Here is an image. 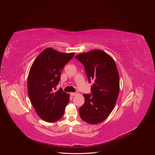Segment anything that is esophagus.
Returning <instances> with one entry per match:
<instances>
[{"instance_id": "34e87169", "label": "esophagus", "mask_w": 155, "mask_h": 155, "mask_svg": "<svg viewBox=\"0 0 155 155\" xmlns=\"http://www.w3.org/2000/svg\"><path fill=\"white\" fill-rule=\"evenodd\" d=\"M70 96H75V95H76L77 93H76V92H70Z\"/></svg>"}]
</instances>
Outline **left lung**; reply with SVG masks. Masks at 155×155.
Here are the masks:
<instances>
[{
  "instance_id": "1",
  "label": "left lung",
  "mask_w": 155,
  "mask_h": 155,
  "mask_svg": "<svg viewBox=\"0 0 155 155\" xmlns=\"http://www.w3.org/2000/svg\"><path fill=\"white\" fill-rule=\"evenodd\" d=\"M83 63L91 83L92 94H84L85 103L79 115L85 122L97 124L104 121L113 110L120 91V78L114 60L100 50L76 55Z\"/></svg>"
}]
</instances>
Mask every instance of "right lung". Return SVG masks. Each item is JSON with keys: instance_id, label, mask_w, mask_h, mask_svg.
I'll return each mask as SVG.
<instances>
[{"instance_id": "obj_1", "label": "right lung", "mask_w": 155, "mask_h": 155, "mask_svg": "<svg viewBox=\"0 0 155 155\" xmlns=\"http://www.w3.org/2000/svg\"><path fill=\"white\" fill-rule=\"evenodd\" d=\"M75 53H62L51 48L37 56L28 77V93L35 112L46 122H55L62 118L69 102L70 95L59 88L61 72Z\"/></svg>"}]
</instances>
